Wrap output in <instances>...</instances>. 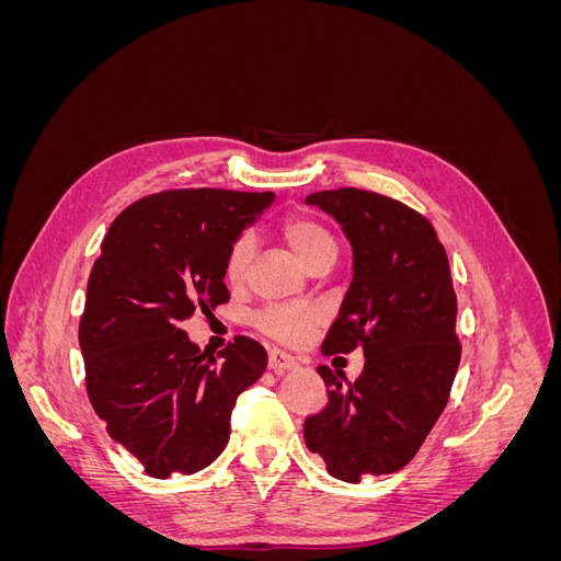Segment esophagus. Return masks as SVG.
I'll return each mask as SVG.
<instances>
[{
  "mask_svg": "<svg viewBox=\"0 0 561 561\" xmlns=\"http://www.w3.org/2000/svg\"><path fill=\"white\" fill-rule=\"evenodd\" d=\"M299 363L297 358H293L290 353H285L280 348H271L268 351V367L276 369V371H287V369H295Z\"/></svg>",
  "mask_w": 561,
  "mask_h": 561,
  "instance_id": "esophagus-1",
  "label": "esophagus"
}]
</instances>
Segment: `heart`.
Returning a JSON list of instances; mask_svg holds the SVG:
<instances>
[{
	"label": "heart",
	"instance_id": "b5f03b06",
	"mask_svg": "<svg viewBox=\"0 0 561 561\" xmlns=\"http://www.w3.org/2000/svg\"><path fill=\"white\" fill-rule=\"evenodd\" d=\"M283 241L293 248L304 266L320 257H336V241L332 231L309 215H293L280 225ZM254 243L250 236H241L229 248L225 262V278L231 285L243 283L252 260ZM320 322V311L313 307H266L254 316V328L283 344H299Z\"/></svg>",
	"mask_w": 561,
	"mask_h": 561
}]
</instances>
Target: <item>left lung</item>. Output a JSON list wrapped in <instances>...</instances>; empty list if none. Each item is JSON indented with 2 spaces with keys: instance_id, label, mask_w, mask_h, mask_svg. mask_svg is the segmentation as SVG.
<instances>
[{
  "instance_id": "left-lung-1",
  "label": "left lung",
  "mask_w": 561,
  "mask_h": 561,
  "mask_svg": "<svg viewBox=\"0 0 561 561\" xmlns=\"http://www.w3.org/2000/svg\"><path fill=\"white\" fill-rule=\"evenodd\" d=\"M351 243L353 278L322 342L325 355L363 348V375L318 367L328 407L304 421V439L336 480L358 484L412 461L449 400L461 346L449 260L426 217L381 194L307 196Z\"/></svg>"
}]
</instances>
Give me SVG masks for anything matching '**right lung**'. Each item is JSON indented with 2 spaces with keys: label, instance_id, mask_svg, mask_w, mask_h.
I'll return each mask as SVG.
<instances>
[{
  "label": "right lung",
  "instance_id": "add662e5",
  "mask_svg": "<svg viewBox=\"0 0 561 561\" xmlns=\"http://www.w3.org/2000/svg\"><path fill=\"white\" fill-rule=\"evenodd\" d=\"M274 194L182 190L135 201L93 264L79 346L95 414L151 478L192 474L225 451L231 410L266 369V351L236 336L222 360L182 330L229 301V248Z\"/></svg>",
  "mask_w": 561,
  "mask_h": 561
}]
</instances>
